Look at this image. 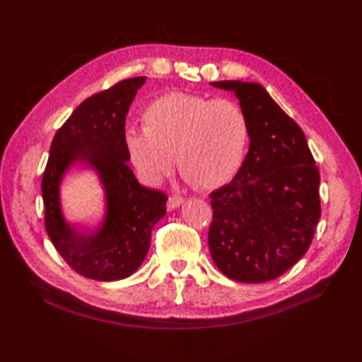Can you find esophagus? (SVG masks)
Listing matches in <instances>:
<instances>
[{
    "label": "esophagus",
    "mask_w": 362,
    "mask_h": 362,
    "mask_svg": "<svg viewBox=\"0 0 362 362\" xmlns=\"http://www.w3.org/2000/svg\"><path fill=\"white\" fill-rule=\"evenodd\" d=\"M183 201H185V199H183L182 197H179V195H171V197L168 198V202H167V209H168L170 211L176 210L177 207L182 206Z\"/></svg>",
    "instance_id": "esophagus-1"
}]
</instances>
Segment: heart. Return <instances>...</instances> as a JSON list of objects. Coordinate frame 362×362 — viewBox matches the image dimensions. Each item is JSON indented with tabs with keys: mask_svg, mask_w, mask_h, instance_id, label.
Returning a JSON list of instances; mask_svg holds the SVG:
<instances>
[{
	"mask_svg": "<svg viewBox=\"0 0 362 362\" xmlns=\"http://www.w3.org/2000/svg\"><path fill=\"white\" fill-rule=\"evenodd\" d=\"M145 129H129L125 148L151 185L177 165L202 189H218L238 175L248 151L250 124L238 103L187 93H168L144 112Z\"/></svg>",
	"mask_w": 362,
	"mask_h": 362,
	"instance_id": "obj_1",
	"label": "heart"
}]
</instances>
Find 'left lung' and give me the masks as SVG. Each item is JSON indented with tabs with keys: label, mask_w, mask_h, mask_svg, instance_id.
<instances>
[{
	"label": "left lung",
	"mask_w": 362,
	"mask_h": 362,
	"mask_svg": "<svg viewBox=\"0 0 362 362\" xmlns=\"http://www.w3.org/2000/svg\"><path fill=\"white\" fill-rule=\"evenodd\" d=\"M233 91L250 124L235 179L211 198V259L228 278L257 284L303 257L321 216L320 173L302 129L257 83L214 81Z\"/></svg>",
	"instance_id": "1"
}]
</instances>
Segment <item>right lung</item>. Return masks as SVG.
I'll return each instance as SVG.
<instances>
[{"mask_svg":"<svg viewBox=\"0 0 362 362\" xmlns=\"http://www.w3.org/2000/svg\"><path fill=\"white\" fill-rule=\"evenodd\" d=\"M146 76L129 78L86 99L57 130L42 176L45 230L71 268L96 281H118L144 263L167 197L142 186L129 167L125 115ZM90 169L104 191V216L94 228L72 224L61 207V183Z\"/></svg>","mask_w":362,"mask_h":362,"instance_id":"add662e5","label":"right lung"}]
</instances>
